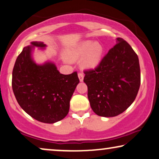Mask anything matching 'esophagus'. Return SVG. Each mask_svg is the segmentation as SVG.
Listing matches in <instances>:
<instances>
[{"mask_svg": "<svg viewBox=\"0 0 159 159\" xmlns=\"http://www.w3.org/2000/svg\"><path fill=\"white\" fill-rule=\"evenodd\" d=\"M78 77H79L80 82L83 81V80H84V75H83V73H82V72L78 73Z\"/></svg>", "mask_w": 159, "mask_h": 159, "instance_id": "obj_1", "label": "esophagus"}]
</instances>
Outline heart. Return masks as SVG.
<instances>
[{
    "label": "heart",
    "mask_w": 159,
    "mask_h": 159,
    "mask_svg": "<svg viewBox=\"0 0 159 159\" xmlns=\"http://www.w3.org/2000/svg\"><path fill=\"white\" fill-rule=\"evenodd\" d=\"M103 55V47L98 42L85 40L80 43L67 54L71 61L79 60L84 56L82 65L84 69H93L99 64Z\"/></svg>",
    "instance_id": "1"
}]
</instances>
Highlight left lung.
<instances>
[{"label":"left lung","mask_w":159,"mask_h":159,"mask_svg":"<svg viewBox=\"0 0 159 159\" xmlns=\"http://www.w3.org/2000/svg\"><path fill=\"white\" fill-rule=\"evenodd\" d=\"M91 108L98 116L113 117L133 103L140 85L138 56L121 38L95 69L84 71Z\"/></svg>","instance_id":"left-lung-1"}]
</instances>
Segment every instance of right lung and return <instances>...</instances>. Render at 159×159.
<instances>
[{"label":"right lung","instance_id":"1","mask_svg":"<svg viewBox=\"0 0 159 159\" xmlns=\"http://www.w3.org/2000/svg\"><path fill=\"white\" fill-rule=\"evenodd\" d=\"M17 57L12 72V89L19 106L36 120L53 124L68 114L69 102L80 82L77 72L62 75L56 65H38L32 58L34 46L44 48L42 42H32Z\"/></svg>","mask_w":159,"mask_h":159}]
</instances>
